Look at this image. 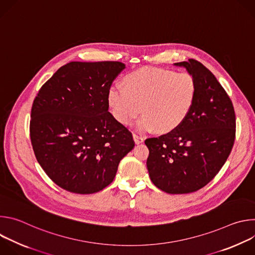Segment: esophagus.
<instances>
[{
    "label": "esophagus",
    "instance_id": "obj_1",
    "mask_svg": "<svg viewBox=\"0 0 255 255\" xmlns=\"http://www.w3.org/2000/svg\"><path fill=\"white\" fill-rule=\"evenodd\" d=\"M133 138H134V141L136 144H139V143H142L144 141V138L142 136H139L137 134H133Z\"/></svg>",
    "mask_w": 255,
    "mask_h": 255
}]
</instances>
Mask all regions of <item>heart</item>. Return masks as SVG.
<instances>
[{"mask_svg": "<svg viewBox=\"0 0 255 255\" xmlns=\"http://www.w3.org/2000/svg\"><path fill=\"white\" fill-rule=\"evenodd\" d=\"M124 85L113 84L107 100L112 116L128 126L142 112L137 123L142 132L167 133L190 114L197 97V82L189 72L158 67H142L124 77Z\"/></svg>", "mask_w": 255, "mask_h": 255, "instance_id": "heart-1", "label": "heart"}]
</instances>
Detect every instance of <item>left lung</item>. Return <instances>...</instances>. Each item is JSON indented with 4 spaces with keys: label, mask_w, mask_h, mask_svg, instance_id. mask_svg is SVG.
I'll return each instance as SVG.
<instances>
[{
    "label": "left lung",
    "mask_w": 255,
    "mask_h": 255,
    "mask_svg": "<svg viewBox=\"0 0 255 255\" xmlns=\"http://www.w3.org/2000/svg\"><path fill=\"white\" fill-rule=\"evenodd\" d=\"M174 64L186 67L196 79L197 97L176 129L145 140L146 165L158 189L189 194L208 185L226 162L235 140L236 117L228 94L203 63L191 58Z\"/></svg>",
    "instance_id": "8db88e82"
}]
</instances>
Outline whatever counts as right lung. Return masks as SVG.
Wrapping results in <instances>:
<instances>
[{
    "label": "right lung",
    "instance_id": "add662e5",
    "mask_svg": "<svg viewBox=\"0 0 255 255\" xmlns=\"http://www.w3.org/2000/svg\"><path fill=\"white\" fill-rule=\"evenodd\" d=\"M124 68L119 61H71L35 97L30 120L34 154L61 189L82 195L102 191L133 149L132 133L108 112V90Z\"/></svg>",
    "mask_w": 255,
    "mask_h": 255
}]
</instances>
